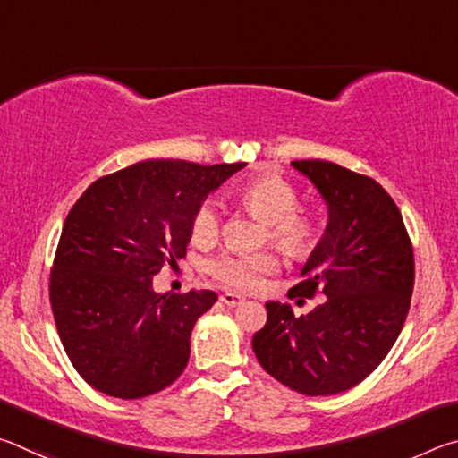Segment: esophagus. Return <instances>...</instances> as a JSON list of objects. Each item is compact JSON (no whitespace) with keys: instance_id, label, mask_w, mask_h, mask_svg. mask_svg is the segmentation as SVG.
Wrapping results in <instances>:
<instances>
[{"instance_id":"34e87169","label":"esophagus","mask_w":458,"mask_h":458,"mask_svg":"<svg viewBox=\"0 0 458 458\" xmlns=\"http://www.w3.org/2000/svg\"><path fill=\"white\" fill-rule=\"evenodd\" d=\"M220 301L228 307H238V305L244 303V297H242V294H236V293H224V294H220Z\"/></svg>"}]
</instances>
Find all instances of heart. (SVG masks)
<instances>
[{"label": "heart", "mask_w": 458, "mask_h": 458, "mask_svg": "<svg viewBox=\"0 0 458 458\" xmlns=\"http://www.w3.org/2000/svg\"><path fill=\"white\" fill-rule=\"evenodd\" d=\"M240 204L248 214L268 226L267 238L283 248L294 259H305L319 240V228L309 214L297 212L301 196L278 175H262L248 182L240 191ZM222 210L216 199L199 206L193 218L191 234L196 242H212L220 234ZM281 267L275 252H222L208 265L214 278L236 289H257L268 275Z\"/></svg>", "instance_id": "1"}]
</instances>
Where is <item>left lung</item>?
<instances>
[{
	"instance_id": "1",
	"label": "left lung",
	"mask_w": 458,
	"mask_h": 458,
	"mask_svg": "<svg viewBox=\"0 0 458 458\" xmlns=\"http://www.w3.org/2000/svg\"><path fill=\"white\" fill-rule=\"evenodd\" d=\"M327 204V226L291 294H325L307 315L268 301L252 337L270 376L305 396H331L366 379L396 344L414 289V252L402 214L376 180L331 161L291 164Z\"/></svg>"
}]
</instances>
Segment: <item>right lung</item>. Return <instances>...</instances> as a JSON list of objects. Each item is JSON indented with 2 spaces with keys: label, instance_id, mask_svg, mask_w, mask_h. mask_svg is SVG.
Returning a JSON list of instances; mask_svg holds the SVG:
<instances>
[{
  "label": "right lung",
  "instance_id": "obj_1",
  "mask_svg": "<svg viewBox=\"0 0 458 458\" xmlns=\"http://www.w3.org/2000/svg\"><path fill=\"white\" fill-rule=\"evenodd\" d=\"M246 164L139 161L90 183L64 220L50 275L62 345L87 384L137 400L174 384L214 291L161 294L153 276L185 257L204 199Z\"/></svg>",
  "mask_w": 458,
  "mask_h": 458
}]
</instances>
